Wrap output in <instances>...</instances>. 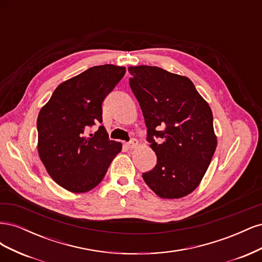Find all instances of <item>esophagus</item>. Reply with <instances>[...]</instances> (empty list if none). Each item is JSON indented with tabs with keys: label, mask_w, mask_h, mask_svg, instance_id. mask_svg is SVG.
<instances>
[{
	"label": "esophagus",
	"mask_w": 262,
	"mask_h": 262,
	"mask_svg": "<svg viewBox=\"0 0 262 262\" xmlns=\"http://www.w3.org/2000/svg\"><path fill=\"white\" fill-rule=\"evenodd\" d=\"M138 145H139V142H138V140H136V139H132V140L129 142V143H126V147L130 148V149L137 148Z\"/></svg>",
	"instance_id": "1"
}]
</instances>
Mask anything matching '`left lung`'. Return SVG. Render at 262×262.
Returning a JSON list of instances; mask_svg holds the SVG:
<instances>
[{"instance_id": "1", "label": "left lung", "mask_w": 262, "mask_h": 262, "mask_svg": "<svg viewBox=\"0 0 262 262\" xmlns=\"http://www.w3.org/2000/svg\"><path fill=\"white\" fill-rule=\"evenodd\" d=\"M128 71L157 156L155 167L142 177L164 199L186 196L200 185L216 149L212 110L187 76L148 66ZM153 136L162 143L156 144Z\"/></svg>"}]
</instances>
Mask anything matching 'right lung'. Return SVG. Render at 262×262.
<instances>
[{
  "label": "right lung",
  "mask_w": 262,
  "mask_h": 262,
  "mask_svg": "<svg viewBox=\"0 0 262 262\" xmlns=\"http://www.w3.org/2000/svg\"><path fill=\"white\" fill-rule=\"evenodd\" d=\"M125 73L124 67H93L61 83L37 119L38 154L50 177L74 193L98 186L110 163L121 152L120 142L109 141L102 121L101 104Z\"/></svg>",
  "instance_id": "1"
}]
</instances>
